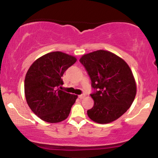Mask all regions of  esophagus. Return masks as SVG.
<instances>
[{
  "label": "esophagus",
  "mask_w": 158,
  "mask_h": 158,
  "mask_svg": "<svg viewBox=\"0 0 158 158\" xmlns=\"http://www.w3.org/2000/svg\"><path fill=\"white\" fill-rule=\"evenodd\" d=\"M85 97V94H81V95H79V99H83Z\"/></svg>",
  "instance_id": "obj_1"
}]
</instances>
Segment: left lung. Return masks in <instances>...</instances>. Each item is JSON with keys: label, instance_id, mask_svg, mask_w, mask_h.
Returning a JSON list of instances; mask_svg holds the SVG:
<instances>
[{"label": "left lung", "instance_id": "obj_1", "mask_svg": "<svg viewBox=\"0 0 158 158\" xmlns=\"http://www.w3.org/2000/svg\"><path fill=\"white\" fill-rule=\"evenodd\" d=\"M79 61L88 72L94 104L87 113L90 119L106 124L120 117L134 102L137 88L129 66L123 59L106 50L81 56Z\"/></svg>", "mask_w": 158, "mask_h": 158}]
</instances>
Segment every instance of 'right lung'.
Listing matches in <instances>:
<instances>
[{"mask_svg":"<svg viewBox=\"0 0 158 158\" xmlns=\"http://www.w3.org/2000/svg\"><path fill=\"white\" fill-rule=\"evenodd\" d=\"M77 61L74 56L52 52L41 56L29 68L24 80L27 102L45 122L59 123L68 118L77 95L60 90L63 74Z\"/></svg>","mask_w":158,"mask_h":158,"instance_id":"obj_1","label":"right lung"}]
</instances>
